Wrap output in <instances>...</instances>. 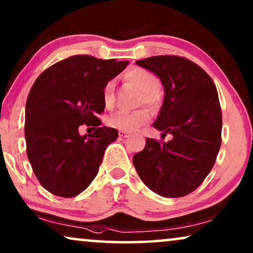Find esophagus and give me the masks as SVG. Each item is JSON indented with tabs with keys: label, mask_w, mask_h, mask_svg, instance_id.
<instances>
[{
	"label": "esophagus",
	"mask_w": 253,
	"mask_h": 253,
	"mask_svg": "<svg viewBox=\"0 0 253 253\" xmlns=\"http://www.w3.org/2000/svg\"><path fill=\"white\" fill-rule=\"evenodd\" d=\"M119 136L121 138H127L129 137V133L126 132V131H119Z\"/></svg>",
	"instance_id": "obj_1"
}]
</instances>
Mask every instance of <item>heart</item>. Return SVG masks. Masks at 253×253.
I'll return each mask as SVG.
<instances>
[{
  "instance_id": "obj_1",
  "label": "heart",
  "mask_w": 253,
  "mask_h": 253,
  "mask_svg": "<svg viewBox=\"0 0 253 253\" xmlns=\"http://www.w3.org/2000/svg\"><path fill=\"white\" fill-rule=\"evenodd\" d=\"M124 79L134 87L139 89L141 95L139 105H146L154 108L158 105V91L160 89L161 82L153 72L143 68H132L124 75ZM103 102L106 107H112L115 101V83L110 81L107 83L102 91ZM150 121V114L146 109H138L134 112H120L114 114L108 119V126L126 132L137 131Z\"/></svg>"
}]
</instances>
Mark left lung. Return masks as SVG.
Returning <instances> with one entry per match:
<instances>
[{
    "label": "left lung",
    "mask_w": 253,
    "mask_h": 253,
    "mask_svg": "<svg viewBox=\"0 0 253 253\" xmlns=\"http://www.w3.org/2000/svg\"><path fill=\"white\" fill-rule=\"evenodd\" d=\"M137 65L157 75L165 98L153 126L166 143L146 138L133 166L144 184L159 196L178 198L210 174L221 146L222 115L215 85L199 65L179 56H152Z\"/></svg>",
    "instance_id": "obj_1"
}]
</instances>
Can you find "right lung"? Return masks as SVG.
I'll return each instance as SVG.
<instances>
[{"mask_svg":"<svg viewBox=\"0 0 253 253\" xmlns=\"http://www.w3.org/2000/svg\"><path fill=\"white\" fill-rule=\"evenodd\" d=\"M127 61L76 55L44 70L31 88L25 107L27 158L40 184L55 196L72 198L99 171L107 146L119 132L100 126L105 109L102 91ZM83 124L96 126L82 136Z\"/></svg>","mask_w":253,"mask_h":253,"instance_id":"1","label":"right lung"}]
</instances>
